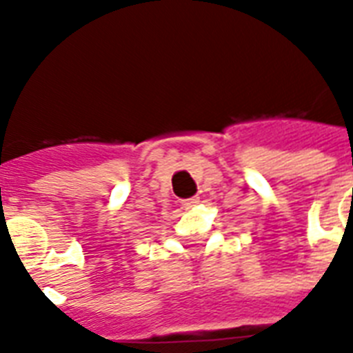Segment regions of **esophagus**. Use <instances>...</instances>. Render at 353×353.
<instances>
[{"label":"esophagus","instance_id":"obj_1","mask_svg":"<svg viewBox=\"0 0 353 353\" xmlns=\"http://www.w3.org/2000/svg\"><path fill=\"white\" fill-rule=\"evenodd\" d=\"M198 203H199V198H188L181 201V205L185 207V209H192V207H196Z\"/></svg>","mask_w":353,"mask_h":353}]
</instances>
